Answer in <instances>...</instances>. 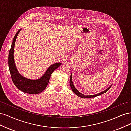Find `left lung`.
Returning a JSON list of instances; mask_svg holds the SVG:
<instances>
[{
	"label": "left lung",
	"instance_id": "left-lung-1",
	"mask_svg": "<svg viewBox=\"0 0 131 131\" xmlns=\"http://www.w3.org/2000/svg\"><path fill=\"white\" fill-rule=\"evenodd\" d=\"M69 84H70V88L72 89L73 92L78 96L79 97H81V98H93V97H97L98 96H100V95H101L102 94H103L105 92H106L107 91H108L110 88H111V86H112V85H111L108 89H106V90H105L104 91H102L101 92H100L98 93L97 94H93V95H85L84 94H82L81 93H80L79 91L75 88V86H74V84L73 83V81H72V74H71L70 75V80H69Z\"/></svg>",
	"mask_w": 131,
	"mask_h": 131
}]
</instances>
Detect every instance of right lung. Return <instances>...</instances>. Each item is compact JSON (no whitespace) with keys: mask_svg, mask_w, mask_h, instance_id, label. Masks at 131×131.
Instances as JSON below:
<instances>
[{"mask_svg":"<svg viewBox=\"0 0 131 131\" xmlns=\"http://www.w3.org/2000/svg\"><path fill=\"white\" fill-rule=\"evenodd\" d=\"M19 29L15 34L9 53V68L12 80L17 89L22 92L28 94L40 93L44 90L49 82L50 78L53 71L61 65V63H56L51 65L42 76L38 79H29L23 77L18 72L14 61V47L16 38L19 31Z\"/></svg>","mask_w":131,"mask_h":131,"instance_id":"right-lung-1","label":"right lung"}]
</instances>
